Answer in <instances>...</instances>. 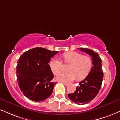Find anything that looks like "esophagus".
Listing matches in <instances>:
<instances>
[{
    "instance_id": "obj_1",
    "label": "esophagus",
    "mask_w": 120,
    "mask_h": 120,
    "mask_svg": "<svg viewBox=\"0 0 120 120\" xmlns=\"http://www.w3.org/2000/svg\"><path fill=\"white\" fill-rule=\"evenodd\" d=\"M64 84L65 85V86H68V85H69V84H68V83H67V82H63Z\"/></svg>"
}]
</instances>
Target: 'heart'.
Masks as SVG:
<instances>
[{
    "label": "heart",
    "mask_w": 120,
    "mask_h": 120,
    "mask_svg": "<svg viewBox=\"0 0 120 120\" xmlns=\"http://www.w3.org/2000/svg\"><path fill=\"white\" fill-rule=\"evenodd\" d=\"M64 60L66 64H70L68 67L67 72H61L63 66L60 60L53 59L50 62L51 71L55 75L58 74L56 79L63 82H69L75 80H82L85 79L90 74L92 66V62L88 56L83 55L75 51H69L63 55Z\"/></svg>",
    "instance_id": "b5f03b06"
}]
</instances>
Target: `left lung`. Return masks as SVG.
I'll return each instance as SVG.
<instances>
[{"mask_svg":"<svg viewBox=\"0 0 120 120\" xmlns=\"http://www.w3.org/2000/svg\"><path fill=\"white\" fill-rule=\"evenodd\" d=\"M79 49V48H78ZM92 57V66L90 74L79 83L74 93L69 94L68 97L71 101L78 105L90 102L98 95L101 87L104 78L102 69V60L97 52L87 48H79Z\"/></svg>","mask_w":120,"mask_h":120,"instance_id":"8db88e82","label":"left lung"}]
</instances>
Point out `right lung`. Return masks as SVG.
Listing matches in <instances>:
<instances>
[{"instance_id":"1","label":"right lung","mask_w":120,"mask_h":120,"mask_svg":"<svg viewBox=\"0 0 120 120\" xmlns=\"http://www.w3.org/2000/svg\"><path fill=\"white\" fill-rule=\"evenodd\" d=\"M58 53L42 48H35L20 56L16 77L20 89L26 98L42 102L52 93L56 82L50 66V59Z\"/></svg>"}]
</instances>
